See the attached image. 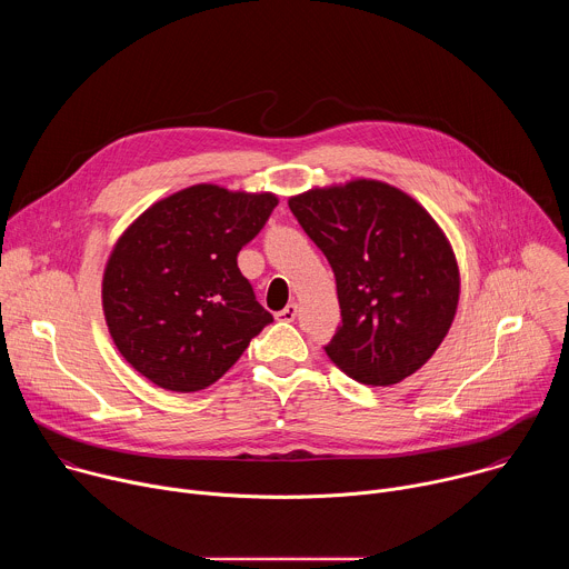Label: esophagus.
I'll list each match as a JSON object with an SVG mask.
<instances>
[{"instance_id": "esophagus-1", "label": "esophagus", "mask_w": 569, "mask_h": 569, "mask_svg": "<svg viewBox=\"0 0 569 569\" xmlns=\"http://www.w3.org/2000/svg\"><path fill=\"white\" fill-rule=\"evenodd\" d=\"M277 317H279L281 321H295V317H297V303L290 301L281 312H277Z\"/></svg>"}]
</instances>
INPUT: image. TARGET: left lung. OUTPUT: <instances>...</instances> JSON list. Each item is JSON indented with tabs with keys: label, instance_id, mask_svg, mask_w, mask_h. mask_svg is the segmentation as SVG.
<instances>
[{
	"label": "left lung",
	"instance_id": "8db88e82",
	"mask_svg": "<svg viewBox=\"0 0 569 569\" xmlns=\"http://www.w3.org/2000/svg\"><path fill=\"white\" fill-rule=\"evenodd\" d=\"M288 207L336 274L342 323L323 347L336 367L373 387L421 369L459 303L457 259L435 218L378 180L310 189Z\"/></svg>",
	"mask_w": 569,
	"mask_h": 569
}]
</instances>
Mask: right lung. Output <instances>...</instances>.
I'll use <instances>...</instances> for the list:
<instances>
[{
    "label": "right lung",
    "mask_w": 569,
    "mask_h": 569,
    "mask_svg": "<svg viewBox=\"0 0 569 569\" xmlns=\"http://www.w3.org/2000/svg\"><path fill=\"white\" fill-rule=\"evenodd\" d=\"M277 202L274 193L196 184L121 233L103 274V312L119 353L150 382L200 391L272 321L236 259Z\"/></svg>",
    "instance_id": "right-lung-1"
}]
</instances>
